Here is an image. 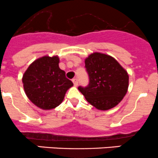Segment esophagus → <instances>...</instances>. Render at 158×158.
Segmentation results:
<instances>
[{"instance_id": "1", "label": "esophagus", "mask_w": 158, "mask_h": 158, "mask_svg": "<svg viewBox=\"0 0 158 158\" xmlns=\"http://www.w3.org/2000/svg\"><path fill=\"white\" fill-rule=\"evenodd\" d=\"M72 81H73V83H74V85L75 86V87H77V86L78 85V81H77V79H76V78L73 79Z\"/></svg>"}]
</instances>
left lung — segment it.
<instances>
[{"label":"left lung","instance_id":"8db88e82","mask_svg":"<svg viewBox=\"0 0 158 158\" xmlns=\"http://www.w3.org/2000/svg\"><path fill=\"white\" fill-rule=\"evenodd\" d=\"M90 82L78 90L87 102L101 110L118 105L127 92L129 75L113 57L99 52L90 54L84 60Z\"/></svg>","mask_w":158,"mask_h":158}]
</instances>
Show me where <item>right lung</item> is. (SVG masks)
<instances>
[{"label": "right lung", "instance_id": "obj_1", "mask_svg": "<svg viewBox=\"0 0 158 158\" xmlns=\"http://www.w3.org/2000/svg\"><path fill=\"white\" fill-rule=\"evenodd\" d=\"M57 55H45L29 65L22 77L23 86L28 99L43 110H51L64 101L72 81L59 68Z\"/></svg>", "mask_w": 158, "mask_h": 158}]
</instances>
